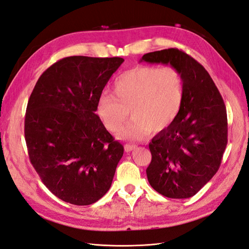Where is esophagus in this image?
<instances>
[{"label":"esophagus","mask_w":249,"mask_h":249,"mask_svg":"<svg viewBox=\"0 0 249 249\" xmlns=\"http://www.w3.org/2000/svg\"><path fill=\"white\" fill-rule=\"evenodd\" d=\"M124 148H125V151H126V152H130V151H132L133 149L136 148V146H135V145H129V144H126Z\"/></svg>","instance_id":"obj_1"}]
</instances>
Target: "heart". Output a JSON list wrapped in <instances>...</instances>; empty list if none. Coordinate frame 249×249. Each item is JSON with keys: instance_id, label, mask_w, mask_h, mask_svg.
<instances>
[{"instance_id": "b5f03b06", "label": "heart", "mask_w": 249, "mask_h": 249, "mask_svg": "<svg viewBox=\"0 0 249 249\" xmlns=\"http://www.w3.org/2000/svg\"><path fill=\"white\" fill-rule=\"evenodd\" d=\"M113 95L103 93L97 103V113L106 129L117 132L128 117L130 123L121 130L125 140H142L151 129H166L175 122L184 100V80L171 66H136L114 80Z\"/></svg>"}]
</instances>
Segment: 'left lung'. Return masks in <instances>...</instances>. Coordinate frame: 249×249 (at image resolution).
Here are the masks:
<instances>
[{
	"label": "left lung",
	"instance_id": "left-lung-1",
	"mask_svg": "<svg viewBox=\"0 0 249 249\" xmlns=\"http://www.w3.org/2000/svg\"><path fill=\"white\" fill-rule=\"evenodd\" d=\"M140 62L175 67L184 100L175 122L151 140L146 169L156 191L171 199L195 196L218 171L227 145V114L221 94L199 62L177 48L146 53Z\"/></svg>",
	"mask_w": 249,
	"mask_h": 249
}]
</instances>
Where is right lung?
Returning <instances> with one entry per match:
<instances>
[{"label":"right lung","instance_id":"obj_1","mask_svg":"<svg viewBox=\"0 0 249 249\" xmlns=\"http://www.w3.org/2000/svg\"><path fill=\"white\" fill-rule=\"evenodd\" d=\"M124 59L64 58L42 73L28 101L25 140L42 182L64 202L90 205L109 190L124 147L97 111Z\"/></svg>","mask_w":249,"mask_h":249}]
</instances>
